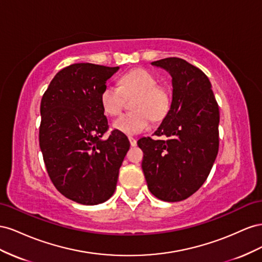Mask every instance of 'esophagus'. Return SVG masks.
<instances>
[{
  "instance_id": "esophagus-1",
  "label": "esophagus",
  "mask_w": 262,
  "mask_h": 262,
  "mask_svg": "<svg viewBox=\"0 0 262 262\" xmlns=\"http://www.w3.org/2000/svg\"><path fill=\"white\" fill-rule=\"evenodd\" d=\"M128 139H129V143H130V146H132V147H135V146L137 145V140H136L135 138H134V137L129 136Z\"/></svg>"
}]
</instances>
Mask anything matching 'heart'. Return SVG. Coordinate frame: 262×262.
Masks as SVG:
<instances>
[{
    "instance_id": "b5f03b06",
    "label": "heart",
    "mask_w": 262,
    "mask_h": 262,
    "mask_svg": "<svg viewBox=\"0 0 262 262\" xmlns=\"http://www.w3.org/2000/svg\"><path fill=\"white\" fill-rule=\"evenodd\" d=\"M127 98L136 96L135 112L126 113L113 122V128L125 135H135L147 129L154 119L162 118L170 106V96L151 72L135 69L119 79V86L106 83L101 92V104L106 114L116 116L123 111Z\"/></svg>"
}]
</instances>
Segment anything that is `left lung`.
<instances>
[{"label":"left lung","instance_id":"8db88e82","mask_svg":"<svg viewBox=\"0 0 262 262\" xmlns=\"http://www.w3.org/2000/svg\"><path fill=\"white\" fill-rule=\"evenodd\" d=\"M172 78V101L155 132L141 138L148 189L166 202L188 199L205 182L219 152L220 111L205 73L181 58L151 62Z\"/></svg>","mask_w":262,"mask_h":262}]
</instances>
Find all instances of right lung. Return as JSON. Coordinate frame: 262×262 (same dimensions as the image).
Returning a JSON list of instances; mask_svg holds the SVG:
<instances>
[{"mask_svg":"<svg viewBox=\"0 0 262 262\" xmlns=\"http://www.w3.org/2000/svg\"><path fill=\"white\" fill-rule=\"evenodd\" d=\"M119 67L74 63L51 80L40 103L39 146L50 180L67 199L83 205L107 201L129 149L108 125L101 92Z\"/></svg>","mask_w":262,"mask_h":262,"instance_id":"obj_1","label":"right lung"}]
</instances>
